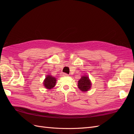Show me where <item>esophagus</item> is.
<instances>
[{"instance_id": "1", "label": "esophagus", "mask_w": 134, "mask_h": 134, "mask_svg": "<svg viewBox=\"0 0 134 134\" xmlns=\"http://www.w3.org/2000/svg\"><path fill=\"white\" fill-rule=\"evenodd\" d=\"M68 76V74L66 73H64V72L62 73V76Z\"/></svg>"}]
</instances>
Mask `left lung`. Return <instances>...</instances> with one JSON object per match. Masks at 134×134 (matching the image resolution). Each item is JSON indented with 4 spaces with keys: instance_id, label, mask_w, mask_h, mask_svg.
Segmentation results:
<instances>
[{
    "instance_id": "obj_1",
    "label": "left lung",
    "mask_w": 134,
    "mask_h": 134,
    "mask_svg": "<svg viewBox=\"0 0 134 134\" xmlns=\"http://www.w3.org/2000/svg\"><path fill=\"white\" fill-rule=\"evenodd\" d=\"M91 82L89 79L88 76L84 75L81 77V78L79 80L78 83V86L80 91L83 92H87L90 90L91 87Z\"/></svg>"
}]
</instances>
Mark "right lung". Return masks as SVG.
Listing matches in <instances>:
<instances>
[{
	"mask_svg": "<svg viewBox=\"0 0 134 134\" xmlns=\"http://www.w3.org/2000/svg\"><path fill=\"white\" fill-rule=\"evenodd\" d=\"M56 83V79L54 76H52V75H47L45 79L43 81V86H44L47 90H51V89L53 88L55 86Z\"/></svg>",
	"mask_w": 134,
	"mask_h": 134,
	"instance_id": "1",
	"label": "right lung"
}]
</instances>
